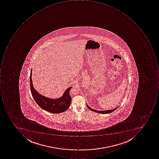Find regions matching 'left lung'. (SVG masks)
I'll return each instance as SVG.
<instances>
[{"label": "left lung", "mask_w": 159, "mask_h": 159, "mask_svg": "<svg viewBox=\"0 0 159 159\" xmlns=\"http://www.w3.org/2000/svg\"><path fill=\"white\" fill-rule=\"evenodd\" d=\"M86 106H87V107L89 109H90L92 111H94V112H97V113H98L100 114H107V113H110L111 112H113L114 110H115L116 109H117L118 108V107H116V108H115V109H112V110H105V111H98V110H95V109H92V108H91L90 107H89L88 105L86 104Z\"/></svg>", "instance_id": "1"}]
</instances>
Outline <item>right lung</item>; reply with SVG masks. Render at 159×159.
Listing matches in <instances>:
<instances>
[{"label":"right lung","instance_id":"obj_1","mask_svg":"<svg viewBox=\"0 0 159 159\" xmlns=\"http://www.w3.org/2000/svg\"><path fill=\"white\" fill-rule=\"evenodd\" d=\"M32 69L30 74V87L31 94L35 101L42 109L52 113L58 114L65 112L70 107L72 98L70 96V90L72 87L68 88L63 96L59 98L53 99L46 98L39 94L34 89L31 79Z\"/></svg>","mask_w":159,"mask_h":159}]
</instances>
